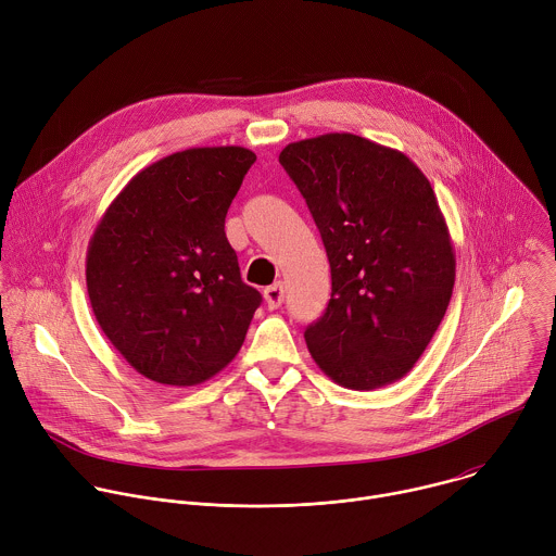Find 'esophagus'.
<instances>
[{"label": "esophagus", "instance_id": "1", "mask_svg": "<svg viewBox=\"0 0 556 556\" xmlns=\"http://www.w3.org/2000/svg\"><path fill=\"white\" fill-rule=\"evenodd\" d=\"M283 296H286V288L281 281H277L264 290V301H266L268 309H277L283 303Z\"/></svg>", "mask_w": 556, "mask_h": 556}]
</instances>
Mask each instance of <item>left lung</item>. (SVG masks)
<instances>
[{
    "mask_svg": "<svg viewBox=\"0 0 556 556\" xmlns=\"http://www.w3.org/2000/svg\"><path fill=\"white\" fill-rule=\"evenodd\" d=\"M279 163L320 231L331 299L305 329L320 371L353 391L402 380L452 299L456 255L426 174L351 132L288 143Z\"/></svg>",
    "mask_w": 556,
    "mask_h": 556,
    "instance_id": "obj_1",
    "label": "left lung"
}]
</instances>
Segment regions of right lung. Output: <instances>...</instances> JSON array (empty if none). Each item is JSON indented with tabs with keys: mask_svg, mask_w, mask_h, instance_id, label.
<instances>
[{
	"mask_svg": "<svg viewBox=\"0 0 556 556\" xmlns=\"http://www.w3.org/2000/svg\"><path fill=\"white\" fill-rule=\"evenodd\" d=\"M242 146L188 148L137 172L87 249L93 316L143 378L197 387L238 355L262 294L240 277L225 218L255 163Z\"/></svg>",
	"mask_w": 556,
	"mask_h": 556,
	"instance_id": "right-lung-1",
	"label": "right lung"
}]
</instances>
